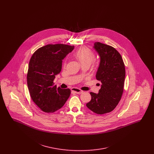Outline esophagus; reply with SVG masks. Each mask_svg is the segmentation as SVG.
<instances>
[{"label":"esophagus","mask_w":154,"mask_h":154,"mask_svg":"<svg viewBox=\"0 0 154 154\" xmlns=\"http://www.w3.org/2000/svg\"><path fill=\"white\" fill-rule=\"evenodd\" d=\"M72 91L73 92H75V94H80L83 93V91H82V90H81L80 89L77 88H72Z\"/></svg>","instance_id":"obj_1"}]
</instances>
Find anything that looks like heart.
Listing matches in <instances>:
<instances>
[{"instance_id":"heart-1","label":"heart","mask_w":154,"mask_h":154,"mask_svg":"<svg viewBox=\"0 0 154 154\" xmlns=\"http://www.w3.org/2000/svg\"><path fill=\"white\" fill-rule=\"evenodd\" d=\"M74 56L81 65L84 64L91 65L95 59V55L93 52L86 47L80 48L75 52Z\"/></svg>"}]
</instances>
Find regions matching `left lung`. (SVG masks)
Wrapping results in <instances>:
<instances>
[{"mask_svg":"<svg viewBox=\"0 0 154 154\" xmlns=\"http://www.w3.org/2000/svg\"><path fill=\"white\" fill-rule=\"evenodd\" d=\"M100 57L96 78L102 82L98 94L91 92L86 106L97 114L110 112L117 106L124 91L125 69L120 54L112 47L96 42L93 47Z\"/></svg>","mask_w":154,"mask_h":154,"instance_id":"obj_1","label":"left lung"}]
</instances>
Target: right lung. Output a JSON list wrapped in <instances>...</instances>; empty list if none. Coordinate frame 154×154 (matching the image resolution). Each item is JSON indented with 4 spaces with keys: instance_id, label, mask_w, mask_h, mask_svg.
<instances>
[{
    "instance_id": "right-lung-1",
    "label": "right lung",
    "mask_w": 154,
    "mask_h": 154,
    "mask_svg": "<svg viewBox=\"0 0 154 154\" xmlns=\"http://www.w3.org/2000/svg\"><path fill=\"white\" fill-rule=\"evenodd\" d=\"M74 48L73 45L48 44L38 48L30 58L27 74L30 95L45 112L59 110L70 96L69 89L57 88L53 82L61 71L63 59Z\"/></svg>"
}]
</instances>
